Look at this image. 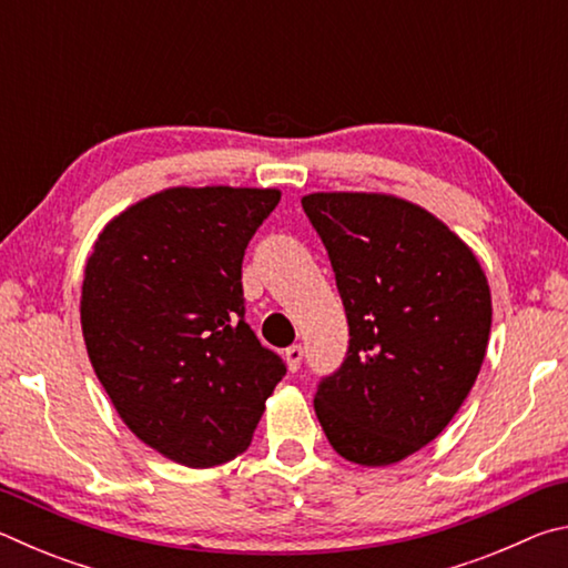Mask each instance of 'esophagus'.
<instances>
[{"label": "esophagus", "instance_id": "obj_1", "mask_svg": "<svg viewBox=\"0 0 568 568\" xmlns=\"http://www.w3.org/2000/svg\"><path fill=\"white\" fill-rule=\"evenodd\" d=\"M303 355H305L303 345H291V348H285V363H287V368H291L293 373H295L297 368H301Z\"/></svg>", "mask_w": 568, "mask_h": 568}]
</instances>
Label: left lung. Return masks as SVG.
Here are the masks:
<instances>
[{"instance_id":"1","label":"left lung","mask_w":568,"mask_h":568,"mask_svg":"<svg viewBox=\"0 0 568 568\" xmlns=\"http://www.w3.org/2000/svg\"><path fill=\"white\" fill-rule=\"evenodd\" d=\"M303 210L328 250L348 353L315 393L331 446L398 464L456 416L484 363L491 291L476 255L428 210L378 192H313Z\"/></svg>"}]
</instances>
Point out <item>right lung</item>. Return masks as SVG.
Listing matches in <instances>:
<instances>
[{"mask_svg":"<svg viewBox=\"0 0 568 568\" xmlns=\"http://www.w3.org/2000/svg\"><path fill=\"white\" fill-rule=\"evenodd\" d=\"M281 190L170 187L124 210L84 267L94 373L142 444L210 468L250 446L285 376L245 323L243 257Z\"/></svg>","mask_w":568,"mask_h":568,"instance_id":"obj_1","label":"right lung"}]
</instances>
